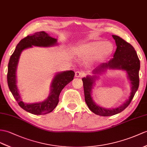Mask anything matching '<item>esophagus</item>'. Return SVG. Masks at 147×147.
I'll list each match as a JSON object with an SVG mask.
<instances>
[{"mask_svg": "<svg viewBox=\"0 0 147 147\" xmlns=\"http://www.w3.org/2000/svg\"><path fill=\"white\" fill-rule=\"evenodd\" d=\"M83 76V74H82L80 71H76V74H75V77L77 78H79V77H82Z\"/></svg>", "mask_w": 147, "mask_h": 147, "instance_id": "1", "label": "esophagus"}]
</instances>
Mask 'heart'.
<instances>
[{
    "label": "heart",
    "mask_w": 147,
    "mask_h": 147,
    "mask_svg": "<svg viewBox=\"0 0 147 147\" xmlns=\"http://www.w3.org/2000/svg\"><path fill=\"white\" fill-rule=\"evenodd\" d=\"M114 47L108 41L95 40L82 44L75 49L74 53L80 59H87L90 65L103 62L112 54Z\"/></svg>",
    "instance_id": "1"
}]
</instances>
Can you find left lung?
<instances>
[{
  "label": "left lung",
  "mask_w": 147,
  "mask_h": 147,
  "mask_svg": "<svg viewBox=\"0 0 147 147\" xmlns=\"http://www.w3.org/2000/svg\"><path fill=\"white\" fill-rule=\"evenodd\" d=\"M115 40L117 49L113 54V58L108 62L101 64L93 70L91 75H87L82 78L84 84L85 100L92 112L96 115L107 117L112 116L122 112L129 105L133 99L139 86V70L140 63L133 46L129 43L117 35H112ZM108 69H119L125 71L127 74V78L129 80L131 92L129 98L123 104L118 107L107 109L95 103L91 96L92 89L95 85V82Z\"/></svg>",
  "instance_id": "1"
}]
</instances>
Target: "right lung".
Segmentation results:
<instances>
[{
  "label": "right lung",
  "instance_id": "1",
  "mask_svg": "<svg viewBox=\"0 0 147 147\" xmlns=\"http://www.w3.org/2000/svg\"><path fill=\"white\" fill-rule=\"evenodd\" d=\"M58 45L57 39L50 36L44 31L35 32L22 39L16 46L8 64L7 84L10 91L18 104L24 110L34 115H42L51 113L59 103L60 92L65 86L74 79L75 72L73 70H66L57 72L53 76L51 84V90L47 98L35 103H27L22 100L19 90L17 87V69L20 56L26 49L33 46L39 47H51Z\"/></svg>",
  "mask_w": 147,
  "mask_h": 147
}]
</instances>
